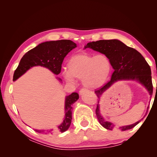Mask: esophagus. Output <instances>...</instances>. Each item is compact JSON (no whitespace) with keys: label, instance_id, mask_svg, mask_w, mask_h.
Instances as JSON below:
<instances>
[{"label":"esophagus","instance_id":"esophagus-1","mask_svg":"<svg viewBox=\"0 0 157 157\" xmlns=\"http://www.w3.org/2000/svg\"><path fill=\"white\" fill-rule=\"evenodd\" d=\"M88 92V90L87 89H85V88H82L79 91V94L80 95H82L84 93H86Z\"/></svg>","mask_w":157,"mask_h":157}]
</instances>
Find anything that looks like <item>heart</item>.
<instances>
[{"instance_id": "heart-1", "label": "heart", "mask_w": 157, "mask_h": 157, "mask_svg": "<svg viewBox=\"0 0 157 157\" xmlns=\"http://www.w3.org/2000/svg\"><path fill=\"white\" fill-rule=\"evenodd\" d=\"M111 69L110 61L104 54L79 53L69 59L67 71H63L62 76L68 83L73 84L76 78L82 79L86 87L96 88L107 81Z\"/></svg>"}]
</instances>
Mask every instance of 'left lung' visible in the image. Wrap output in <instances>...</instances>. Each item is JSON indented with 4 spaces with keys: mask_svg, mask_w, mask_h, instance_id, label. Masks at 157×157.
<instances>
[{
    "mask_svg": "<svg viewBox=\"0 0 157 157\" xmlns=\"http://www.w3.org/2000/svg\"><path fill=\"white\" fill-rule=\"evenodd\" d=\"M87 48L106 56L114 69L110 81L102 88L95 91L99 99L96 110L99 124L103 128L110 130L114 128L122 131L132 129L143 118L132 124L115 127L114 124L106 121L101 115L99 101L103 94L106 90L110 88L115 83L122 80H134L138 82L145 88L151 97L153 95V84L150 66L138 51L128 47L119 40H100L88 42L84 46L85 49ZM148 108L147 107V112Z\"/></svg>",
    "mask_w": 157,
    "mask_h": 157,
    "instance_id": "8db88e82",
    "label": "left lung"
}]
</instances>
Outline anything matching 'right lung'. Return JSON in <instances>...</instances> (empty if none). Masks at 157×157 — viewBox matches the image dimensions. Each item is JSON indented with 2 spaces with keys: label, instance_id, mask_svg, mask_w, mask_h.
Segmentation results:
<instances>
[{
  "label": "right lung",
  "instance_id": "obj_1",
  "mask_svg": "<svg viewBox=\"0 0 157 157\" xmlns=\"http://www.w3.org/2000/svg\"><path fill=\"white\" fill-rule=\"evenodd\" d=\"M77 47V44L70 40H60L56 41H46L42 42L34 48L28 51L22 57L20 63L13 76V81H16L28 70L35 66H40L50 70L55 75L61 72V64L65 57L73 49ZM59 82L62 83L61 78L56 77ZM79 98L77 92L67 95L65 98V115L63 120L55 130H36L38 133L52 134L56 132L67 131L72 121L73 104Z\"/></svg>",
  "mask_w": 157,
  "mask_h": 157
}]
</instances>
